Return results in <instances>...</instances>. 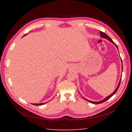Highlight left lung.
<instances>
[{
	"mask_svg": "<svg viewBox=\"0 0 132 132\" xmlns=\"http://www.w3.org/2000/svg\"><path fill=\"white\" fill-rule=\"evenodd\" d=\"M100 37H102V38H106V39H107V40H109L110 42H111V43H112L113 45H114L115 46H116V47H117V50H118V46H117V45L112 40V39L109 36H107V35H106L105 33H104V32H102V31H100ZM121 62H122V71H123V64H122V59H121ZM121 78H122V77H121ZM121 79H120V80H119V82H118V85H117V87H116V90L113 92V93L112 94H111V95H110L109 96H107L106 98H105L104 99H103V100H102L101 101H96V102H95V101H90V100H87V99H86L85 98H84V97H82V98H84V99H85V100H87V101H89V102H91V103H95V104H99V103H102V102H105V101H106V100H109L110 98H111L112 96L113 95H114V94H115V93H116L117 92V90L118 89V88H119V85H120V83H121Z\"/></svg>",
	"mask_w": 132,
	"mask_h": 132,
	"instance_id": "left-lung-1",
	"label": "left lung"
}]
</instances>
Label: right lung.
<instances>
[{
    "instance_id": "1",
    "label": "right lung",
    "mask_w": 132,
    "mask_h": 132,
    "mask_svg": "<svg viewBox=\"0 0 132 132\" xmlns=\"http://www.w3.org/2000/svg\"><path fill=\"white\" fill-rule=\"evenodd\" d=\"M26 35H27V34H25L24 36H26ZM45 103H46V102H45V103H32V105H35V106H40V105H42L45 104ZM31 104H32V103H31Z\"/></svg>"
}]
</instances>
